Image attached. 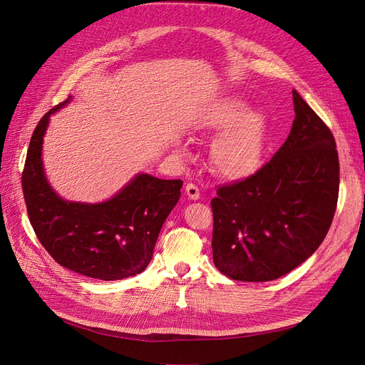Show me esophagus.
Returning <instances> with one entry per match:
<instances>
[{
    "label": "esophagus",
    "mask_w": 365,
    "mask_h": 365,
    "mask_svg": "<svg viewBox=\"0 0 365 365\" xmlns=\"http://www.w3.org/2000/svg\"><path fill=\"white\" fill-rule=\"evenodd\" d=\"M185 192H186V195H187L189 200H192V201L200 200V189H198V186L194 185V183H187L186 187H185Z\"/></svg>",
    "instance_id": "obj_1"
}]
</instances>
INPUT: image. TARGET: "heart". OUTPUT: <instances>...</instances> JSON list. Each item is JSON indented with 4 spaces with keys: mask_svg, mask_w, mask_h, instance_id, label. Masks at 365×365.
<instances>
[{
    "mask_svg": "<svg viewBox=\"0 0 365 365\" xmlns=\"http://www.w3.org/2000/svg\"><path fill=\"white\" fill-rule=\"evenodd\" d=\"M201 127L219 133L210 148V164L215 173L229 180H241L259 168L267 123L263 113L248 110V102L232 96L207 110Z\"/></svg>",
    "mask_w": 365,
    "mask_h": 365,
    "instance_id": "obj_1",
    "label": "heart"
}]
</instances>
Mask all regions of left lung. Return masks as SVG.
Masks as SVG:
<instances>
[{"instance_id":"1","label":"left lung","mask_w":365,"mask_h":365,"mask_svg":"<svg viewBox=\"0 0 365 365\" xmlns=\"http://www.w3.org/2000/svg\"><path fill=\"white\" fill-rule=\"evenodd\" d=\"M289 138L253 176L217 189L213 262L232 279L264 282L309 259L331 226L339 155L330 128L293 90Z\"/></svg>"}]
</instances>
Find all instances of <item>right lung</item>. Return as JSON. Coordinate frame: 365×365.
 Here are the masks:
<instances>
[{"mask_svg": "<svg viewBox=\"0 0 365 365\" xmlns=\"http://www.w3.org/2000/svg\"><path fill=\"white\" fill-rule=\"evenodd\" d=\"M71 101L72 96L50 109L31 138L22 173L29 222L48 255L66 269L103 281L134 277L152 260L183 182L140 173L103 202L68 201L57 195L44 171L43 143L50 115Z\"/></svg>", "mask_w": 365, "mask_h": 365, "instance_id": "right-lung-1", "label": "right lung"}]
</instances>
